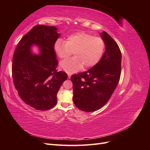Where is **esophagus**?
<instances>
[{
    "mask_svg": "<svg viewBox=\"0 0 150 150\" xmlns=\"http://www.w3.org/2000/svg\"><path fill=\"white\" fill-rule=\"evenodd\" d=\"M71 74H69V73H68V78H71Z\"/></svg>",
    "mask_w": 150,
    "mask_h": 150,
    "instance_id": "34e87169",
    "label": "esophagus"
}]
</instances>
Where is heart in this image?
I'll return each instance as SVG.
<instances>
[{
	"label": "heart",
	"instance_id": "obj_1",
	"mask_svg": "<svg viewBox=\"0 0 150 150\" xmlns=\"http://www.w3.org/2000/svg\"><path fill=\"white\" fill-rule=\"evenodd\" d=\"M105 44L99 37L85 33H78L68 36L66 41L58 39L54 44V49L61 59L69 57L74 52V57L61 62V69L67 73H72L84 68L96 65L103 56Z\"/></svg>",
	"mask_w": 150,
	"mask_h": 150
}]
</instances>
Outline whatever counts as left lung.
I'll use <instances>...</instances> for the list:
<instances>
[{"instance_id": "left-lung-1", "label": "left lung", "mask_w": 150, "mask_h": 150, "mask_svg": "<svg viewBox=\"0 0 150 150\" xmlns=\"http://www.w3.org/2000/svg\"><path fill=\"white\" fill-rule=\"evenodd\" d=\"M100 35L106 47L100 61L88 71L71 78L73 102L86 112L95 111L105 105L120 78L121 52L118 45L105 31Z\"/></svg>"}]
</instances>
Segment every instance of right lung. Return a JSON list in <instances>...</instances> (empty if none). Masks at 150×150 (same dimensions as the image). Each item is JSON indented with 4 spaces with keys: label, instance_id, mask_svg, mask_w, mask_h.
Here are the masks:
<instances>
[{
    "label": "right lung",
    "instance_id": "1",
    "mask_svg": "<svg viewBox=\"0 0 150 150\" xmlns=\"http://www.w3.org/2000/svg\"><path fill=\"white\" fill-rule=\"evenodd\" d=\"M54 26L38 25L22 38L12 59V78L18 94L25 104L45 111L55 106L57 94L67 78L57 71L58 61L54 46L61 34ZM37 46L39 54L31 47Z\"/></svg>",
    "mask_w": 150,
    "mask_h": 150
}]
</instances>
